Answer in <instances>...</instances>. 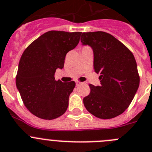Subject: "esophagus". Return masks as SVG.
I'll use <instances>...</instances> for the list:
<instances>
[{"label": "esophagus", "instance_id": "obj_1", "mask_svg": "<svg viewBox=\"0 0 152 152\" xmlns=\"http://www.w3.org/2000/svg\"><path fill=\"white\" fill-rule=\"evenodd\" d=\"M81 82H79V81H76V86H79V85H80L81 84Z\"/></svg>", "mask_w": 152, "mask_h": 152}]
</instances>
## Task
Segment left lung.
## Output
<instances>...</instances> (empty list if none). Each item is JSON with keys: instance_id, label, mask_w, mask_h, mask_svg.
Listing matches in <instances>:
<instances>
[{"instance_id": "8db88e82", "label": "left lung", "mask_w": 152, "mask_h": 152, "mask_svg": "<svg viewBox=\"0 0 152 152\" xmlns=\"http://www.w3.org/2000/svg\"><path fill=\"white\" fill-rule=\"evenodd\" d=\"M81 34V42L93 49L94 71L100 74V86L89 85L90 94L83 103L95 117L113 118L128 108L140 86L135 58L110 34L95 31Z\"/></svg>"}]
</instances>
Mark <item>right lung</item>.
I'll use <instances>...</instances> for the list:
<instances>
[{"mask_svg":"<svg viewBox=\"0 0 152 152\" xmlns=\"http://www.w3.org/2000/svg\"><path fill=\"white\" fill-rule=\"evenodd\" d=\"M81 32L50 31L25 49L18 64L15 84L25 107L45 120L60 117L66 112L69 96L76 83L55 80L66 53L79 42Z\"/></svg>","mask_w":152,"mask_h":152,"instance_id":"obj_1","label":"right lung"}]
</instances>
